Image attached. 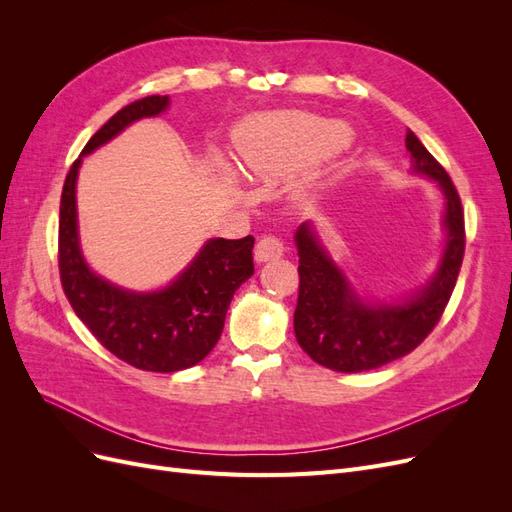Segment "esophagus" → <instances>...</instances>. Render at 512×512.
<instances>
[{"label":"esophagus","mask_w":512,"mask_h":512,"mask_svg":"<svg viewBox=\"0 0 512 512\" xmlns=\"http://www.w3.org/2000/svg\"><path fill=\"white\" fill-rule=\"evenodd\" d=\"M284 252H286V245L282 239H277L273 235H265L258 239L254 254H256L258 262H267V260H275V258L284 256Z\"/></svg>","instance_id":"obj_1"}]
</instances>
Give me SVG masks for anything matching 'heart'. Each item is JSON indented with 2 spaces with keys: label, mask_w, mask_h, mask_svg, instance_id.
Listing matches in <instances>:
<instances>
[{
  "label": "heart",
  "mask_w": 512,
  "mask_h": 512,
  "mask_svg": "<svg viewBox=\"0 0 512 512\" xmlns=\"http://www.w3.org/2000/svg\"><path fill=\"white\" fill-rule=\"evenodd\" d=\"M348 136L346 126L331 119L280 115L243 128L237 149L247 173L277 179L331 156L348 143Z\"/></svg>",
  "instance_id": "heart-1"
}]
</instances>
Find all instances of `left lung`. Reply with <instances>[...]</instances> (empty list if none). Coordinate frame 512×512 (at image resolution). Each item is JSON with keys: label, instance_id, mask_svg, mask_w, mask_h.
<instances>
[{"label": "left lung", "instance_id": "left-lung-1", "mask_svg": "<svg viewBox=\"0 0 512 512\" xmlns=\"http://www.w3.org/2000/svg\"><path fill=\"white\" fill-rule=\"evenodd\" d=\"M406 147L414 173L436 179L446 196V250L436 277L416 297L399 305L363 303L322 250L312 228L303 224L294 237L299 247L294 335L316 363L342 374L378 369L421 346L440 322L459 277L466 222L455 183L410 130Z\"/></svg>", "mask_w": 512, "mask_h": 512}]
</instances>
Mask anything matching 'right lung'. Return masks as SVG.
Instances as JSON below:
<instances>
[{
  "label": "right lung",
  "instance_id": "right-lung-1",
  "mask_svg": "<svg viewBox=\"0 0 512 512\" xmlns=\"http://www.w3.org/2000/svg\"><path fill=\"white\" fill-rule=\"evenodd\" d=\"M168 96L123 106L89 138L68 170L59 203V277L74 314L117 359L136 369L170 371L200 363L218 344L232 294L254 275V237L211 239L177 280L160 292L121 290L91 273L76 232L74 185L83 156L141 117L160 115Z\"/></svg>",
  "mask_w": 512,
  "mask_h": 512
}]
</instances>
